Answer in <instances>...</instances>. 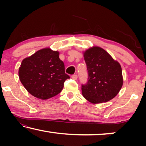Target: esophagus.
<instances>
[{"mask_svg":"<svg viewBox=\"0 0 146 146\" xmlns=\"http://www.w3.org/2000/svg\"><path fill=\"white\" fill-rule=\"evenodd\" d=\"M71 77H72V78L74 79V80H77V78H78V75H77V74H74V75L72 76Z\"/></svg>","mask_w":146,"mask_h":146,"instance_id":"obj_1","label":"esophagus"}]
</instances>
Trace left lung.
Returning a JSON list of instances; mask_svg holds the SVG:
<instances>
[{"label": "left lung", "mask_w": 146, "mask_h": 146, "mask_svg": "<svg viewBox=\"0 0 146 146\" xmlns=\"http://www.w3.org/2000/svg\"><path fill=\"white\" fill-rule=\"evenodd\" d=\"M84 57L88 77L87 83L82 84L83 96L93 104L106 102L113 98L123 84L120 64L100 47L87 50Z\"/></svg>", "instance_id": "1"}]
</instances>
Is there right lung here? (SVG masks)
<instances>
[{
	"instance_id": "obj_1",
	"label": "right lung",
	"mask_w": 146,
	"mask_h": 146,
	"mask_svg": "<svg viewBox=\"0 0 146 146\" xmlns=\"http://www.w3.org/2000/svg\"><path fill=\"white\" fill-rule=\"evenodd\" d=\"M19 78L29 92L37 98L46 100L62 90L70 76L65 73L64 64L59 52L50 48L37 51L22 61Z\"/></svg>"
}]
</instances>
